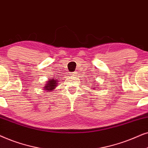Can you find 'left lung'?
Returning <instances> with one entry per match:
<instances>
[{"label":"left lung","instance_id":"left-lung-1","mask_svg":"<svg viewBox=\"0 0 148 148\" xmlns=\"http://www.w3.org/2000/svg\"><path fill=\"white\" fill-rule=\"evenodd\" d=\"M93 88H94V87H93Z\"/></svg>","mask_w":148,"mask_h":148}]
</instances>
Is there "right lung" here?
Masks as SVG:
<instances>
[{
  "instance_id": "obj_1",
  "label": "right lung",
  "mask_w": 148,
  "mask_h": 148,
  "mask_svg": "<svg viewBox=\"0 0 148 148\" xmlns=\"http://www.w3.org/2000/svg\"><path fill=\"white\" fill-rule=\"evenodd\" d=\"M58 80L55 79V78H53V79H50L48 82H47L46 86H44L45 88H43V89L48 90V91H49V92L52 91V90L56 87L57 85H58V84H57L58 83Z\"/></svg>"
}]
</instances>
